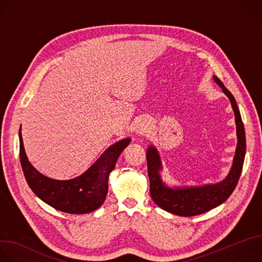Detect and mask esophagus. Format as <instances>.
Listing matches in <instances>:
<instances>
[{"label":"esophagus","mask_w":262,"mask_h":262,"mask_svg":"<svg viewBox=\"0 0 262 262\" xmlns=\"http://www.w3.org/2000/svg\"><path fill=\"white\" fill-rule=\"evenodd\" d=\"M149 127H150V122H149L148 120H142L138 124V134L139 135H144L145 133L148 132Z\"/></svg>","instance_id":"1"}]
</instances>
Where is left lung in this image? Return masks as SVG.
<instances>
[{
    "instance_id": "obj_1",
    "label": "left lung",
    "mask_w": 262,
    "mask_h": 262,
    "mask_svg": "<svg viewBox=\"0 0 262 262\" xmlns=\"http://www.w3.org/2000/svg\"><path fill=\"white\" fill-rule=\"evenodd\" d=\"M213 80L228 96L234 111L238 141L233 166L227 178L220 183L199 186V188L173 190L162 182L159 174L162 167L158 151L155 147H149L146 160L149 181H150V196L158 206L173 214L193 216L206 212L225 202L234 191L243 170L246 155V135L239 110L233 95L224 86L221 80L216 76H213Z\"/></svg>"
}]
</instances>
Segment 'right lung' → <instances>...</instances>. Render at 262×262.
<instances>
[{"instance_id":"obj_1","label":"right lung","mask_w":262,"mask_h":262,"mask_svg":"<svg viewBox=\"0 0 262 262\" xmlns=\"http://www.w3.org/2000/svg\"><path fill=\"white\" fill-rule=\"evenodd\" d=\"M129 142L130 139H125L111 146L83 175L71 180H55L43 176L29 163L19 130L20 165L31 190L42 201L67 213H88L105 200L108 174Z\"/></svg>"}]
</instances>
